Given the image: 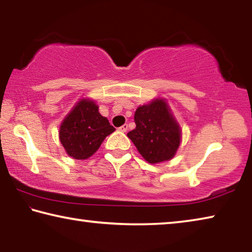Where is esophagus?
<instances>
[{
  "label": "esophagus",
  "instance_id": "1",
  "mask_svg": "<svg viewBox=\"0 0 252 252\" xmlns=\"http://www.w3.org/2000/svg\"><path fill=\"white\" fill-rule=\"evenodd\" d=\"M126 130H127V125H123L119 127V131H121V132H126Z\"/></svg>",
  "mask_w": 252,
  "mask_h": 252
}]
</instances>
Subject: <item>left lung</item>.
Here are the masks:
<instances>
[{"label": "left lung", "mask_w": 252, "mask_h": 252, "mask_svg": "<svg viewBox=\"0 0 252 252\" xmlns=\"http://www.w3.org/2000/svg\"><path fill=\"white\" fill-rule=\"evenodd\" d=\"M135 129L127 136L149 163L169 161L181 142V127L162 97L139 105L134 113Z\"/></svg>", "instance_id": "obj_1"}]
</instances>
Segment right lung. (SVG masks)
Returning <instances> with one entry per match:
<instances>
[{
    "label": "right lung",
    "mask_w": 252,
    "mask_h": 252,
    "mask_svg": "<svg viewBox=\"0 0 252 252\" xmlns=\"http://www.w3.org/2000/svg\"><path fill=\"white\" fill-rule=\"evenodd\" d=\"M116 129L99 112V106L91 99L76 102L60 126L59 138L67 156L75 160L92 157L104 139Z\"/></svg>",
    "instance_id": "right-lung-1"
}]
</instances>
